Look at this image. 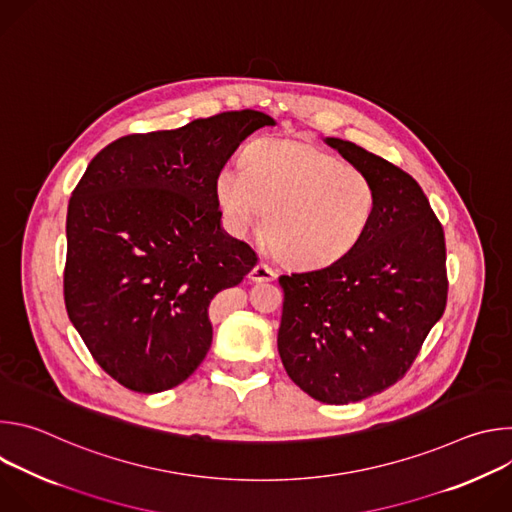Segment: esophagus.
I'll use <instances>...</instances> for the list:
<instances>
[{
	"instance_id": "34e87169",
	"label": "esophagus",
	"mask_w": 512,
	"mask_h": 512,
	"mask_svg": "<svg viewBox=\"0 0 512 512\" xmlns=\"http://www.w3.org/2000/svg\"><path fill=\"white\" fill-rule=\"evenodd\" d=\"M249 279H251V281H273V279H275V271H273L269 265H265V263H257V265L251 269Z\"/></svg>"
}]
</instances>
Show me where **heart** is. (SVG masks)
I'll return each instance as SVG.
<instances>
[{"label":"heart","mask_w":512,"mask_h":512,"mask_svg":"<svg viewBox=\"0 0 512 512\" xmlns=\"http://www.w3.org/2000/svg\"><path fill=\"white\" fill-rule=\"evenodd\" d=\"M214 190L235 231L253 227L267 209L263 239L294 267H326L344 257L377 204L375 184L360 168L300 139L255 141L245 168H221Z\"/></svg>","instance_id":"1"}]
</instances>
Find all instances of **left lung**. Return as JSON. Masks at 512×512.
<instances>
[{
  "label": "left lung",
  "instance_id": "8db88e82",
  "mask_svg": "<svg viewBox=\"0 0 512 512\" xmlns=\"http://www.w3.org/2000/svg\"><path fill=\"white\" fill-rule=\"evenodd\" d=\"M377 190L371 223L338 261L279 275L277 350L304 393L346 405L397 383L448 298L444 229L421 186L352 141L324 137Z\"/></svg>",
  "mask_w": 512,
  "mask_h": 512
}]
</instances>
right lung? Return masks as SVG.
<instances>
[{
	"label": "right lung",
	"instance_id": "right-lung-1",
	"mask_svg": "<svg viewBox=\"0 0 512 512\" xmlns=\"http://www.w3.org/2000/svg\"><path fill=\"white\" fill-rule=\"evenodd\" d=\"M253 109L115 139L68 202L64 304L99 367L135 393L184 383L212 342L208 306L255 267L225 233L216 174L253 131Z\"/></svg>",
	"mask_w": 512,
	"mask_h": 512
}]
</instances>
